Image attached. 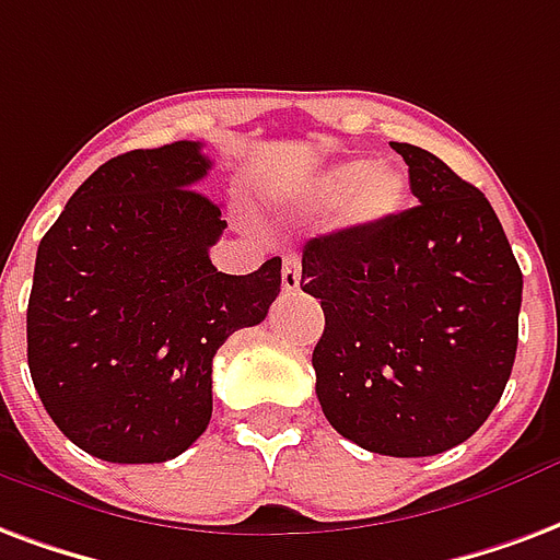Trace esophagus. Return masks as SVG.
<instances>
[{"label":"esophagus","mask_w":560,"mask_h":560,"mask_svg":"<svg viewBox=\"0 0 560 560\" xmlns=\"http://www.w3.org/2000/svg\"><path fill=\"white\" fill-rule=\"evenodd\" d=\"M300 281H302L300 258H296V255H288V258H284V267H281V288H284L288 293L300 291Z\"/></svg>","instance_id":"esophagus-1"}]
</instances>
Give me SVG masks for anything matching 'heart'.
Returning a JSON list of instances; mask_svg holds the SVG:
<instances>
[{
  "label": "heart",
  "instance_id": "heart-1",
  "mask_svg": "<svg viewBox=\"0 0 560 560\" xmlns=\"http://www.w3.org/2000/svg\"><path fill=\"white\" fill-rule=\"evenodd\" d=\"M404 177L392 165L347 160L326 168L305 186L312 210H335L347 228H371L404 207Z\"/></svg>",
  "mask_w": 560,
  "mask_h": 560
}]
</instances>
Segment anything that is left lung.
Wrapping results in <instances>:
<instances>
[{
	"label": "left lung",
	"mask_w": 560,
	"mask_h": 560,
	"mask_svg": "<svg viewBox=\"0 0 560 560\" xmlns=\"http://www.w3.org/2000/svg\"><path fill=\"white\" fill-rule=\"evenodd\" d=\"M418 207L302 248L320 300L317 400L343 439L385 457H433L487 421L511 380L523 272L478 186L424 148L392 142Z\"/></svg>",
	"instance_id": "obj_1"
}]
</instances>
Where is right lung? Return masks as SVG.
Listing matches in <instances>:
<instances>
[{"label":"right lung","instance_id":"add662e5","mask_svg":"<svg viewBox=\"0 0 560 560\" xmlns=\"http://www.w3.org/2000/svg\"><path fill=\"white\" fill-rule=\"evenodd\" d=\"M201 142L112 156L37 246L28 371L65 436L106 463H165L213 416V355L258 326L281 291V258L219 272L222 207L196 186Z\"/></svg>","mask_w":560,"mask_h":560}]
</instances>
